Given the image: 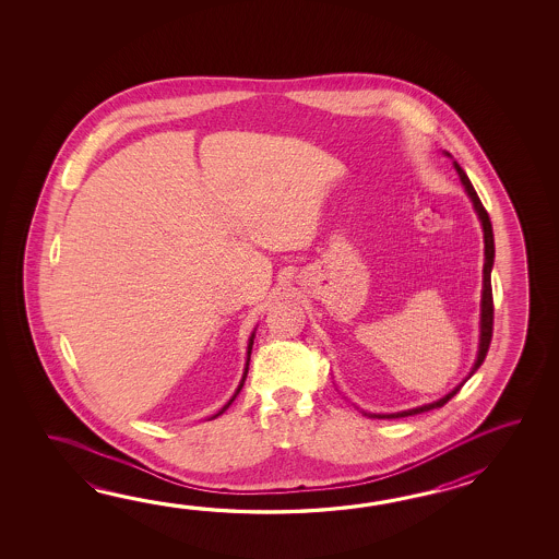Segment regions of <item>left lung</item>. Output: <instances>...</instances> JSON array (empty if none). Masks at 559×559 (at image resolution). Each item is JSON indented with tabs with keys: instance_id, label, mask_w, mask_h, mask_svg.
Instances as JSON below:
<instances>
[{
	"instance_id": "1",
	"label": "left lung",
	"mask_w": 559,
	"mask_h": 559,
	"mask_svg": "<svg viewBox=\"0 0 559 559\" xmlns=\"http://www.w3.org/2000/svg\"><path fill=\"white\" fill-rule=\"evenodd\" d=\"M455 169H457V174H460V179L464 181L465 191H467V195L472 198V202H474L475 212L479 215V219H481V226H484V241H486V263H484V296H481V340H479V354H477V359H475L474 369H472V373L469 376H474L477 368L484 364V359L487 356V349H489V344H491V333H493V294H491V265H493V253H496V248H493V229H491V222H489V215H487L486 207H484V203L479 200V195H477V191L474 190V186H472V181L469 178L465 176L464 169L455 164ZM469 380V378H467ZM465 383V381H464ZM462 383V385H464ZM462 385H457L453 392L448 393L445 397H441L440 402H433V404L421 405V407H416V409H407V412H402V414H390V416H373V417H407V416H416V414H424V412H429V409H438L441 405L448 404L450 400H452L455 393L462 390Z\"/></svg>"
}]
</instances>
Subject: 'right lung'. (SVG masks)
<instances>
[{"mask_svg": "<svg viewBox=\"0 0 559 559\" xmlns=\"http://www.w3.org/2000/svg\"><path fill=\"white\" fill-rule=\"evenodd\" d=\"M251 345H253V335H251L250 347H248V354H251ZM246 376H248V368H246V373H243V380H241V383H239L238 392H236V395H238L239 390H241V388H243V381H246ZM236 395H234V397H231V400H229V402H227V405H224V409H222V412H219V414H224V412H226L227 407H229V405H231V402H234V400H236ZM219 414H217V416H219Z\"/></svg>", "mask_w": 559, "mask_h": 559, "instance_id": "add662e5", "label": "right lung"}]
</instances>
